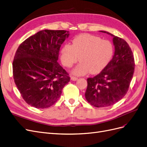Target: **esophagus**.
I'll return each mask as SVG.
<instances>
[{"instance_id":"1","label":"esophagus","mask_w":147,"mask_h":147,"mask_svg":"<svg viewBox=\"0 0 147 147\" xmlns=\"http://www.w3.org/2000/svg\"><path fill=\"white\" fill-rule=\"evenodd\" d=\"M70 80L72 81H77L78 80V78L74 77V76H71V77H70Z\"/></svg>"}]
</instances>
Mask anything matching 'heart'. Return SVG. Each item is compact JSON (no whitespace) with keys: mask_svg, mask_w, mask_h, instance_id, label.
Wrapping results in <instances>:
<instances>
[{"mask_svg":"<svg viewBox=\"0 0 147 147\" xmlns=\"http://www.w3.org/2000/svg\"><path fill=\"white\" fill-rule=\"evenodd\" d=\"M114 54L113 45L107 40H102L90 34L76 36L71 45H64L61 50V60L67 67H71L79 60L81 62L72 70L77 76L90 72L98 74L107 66Z\"/></svg>","mask_w":147,"mask_h":147,"instance_id":"1","label":"heart"}]
</instances>
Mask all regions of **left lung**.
I'll list each match as a JSON object with an SVG mask.
<instances>
[{
    "label": "left lung",
    "mask_w": 147,
    "mask_h": 147,
    "mask_svg": "<svg viewBox=\"0 0 147 147\" xmlns=\"http://www.w3.org/2000/svg\"><path fill=\"white\" fill-rule=\"evenodd\" d=\"M113 38L114 56L102 72L87 79L85 97L97 108L107 107L119 102L128 90L134 71L132 50L124 39L109 32L100 31Z\"/></svg>",
    "instance_id": "1"
}]
</instances>
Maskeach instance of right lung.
Returning <instances> with one entry per match:
<instances>
[{"label": "right lung", "mask_w": 147, "mask_h": 147, "mask_svg": "<svg viewBox=\"0 0 147 147\" xmlns=\"http://www.w3.org/2000/svg\"><path fill=\"white\" fill-rule=\"evenodd\" d=\"M70 33L65 30H44L19 45L13 63V78L22 98L38 109L54 105L70 81L58 63L60 47Z\"/></svg>", "instance_id": "right-lung-1"}]
</instances>
